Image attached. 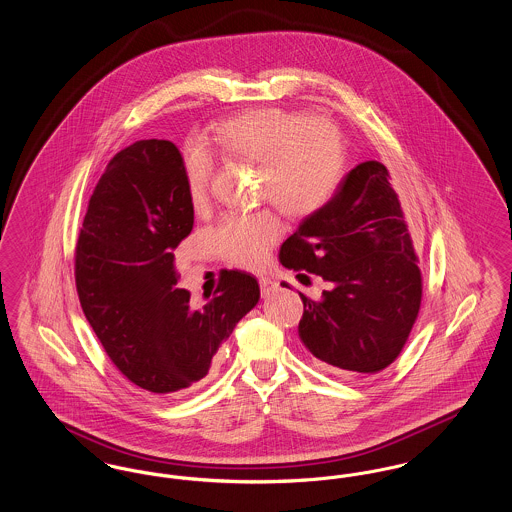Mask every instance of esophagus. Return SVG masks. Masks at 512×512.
<instances>
[{
  "instance_id": "esophagus-1",
  "label": "esophagus",
  "mask_w": 512,
  "mask_h": 512,
  "mask_svg": "<svg viewBox=\"0 0 512 512\" xmlns=\"http://www.w3.org/2000/svg\"><path fill=\"white\" fill-rule=\"evenodd\" d=\"M259 286H261V295L263 297H268V295H272V293L278 290V284L272 278H268V276H261L259 278Z\"/></svg>"
}]
</instances>
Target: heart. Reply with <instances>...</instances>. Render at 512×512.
I'll return each mask as SVG.
<instances>
[{
    "label": "heart",
    "instance_id": "heart-1",
    "mask_svg": "<svg viewBox=\"0 0 512 512\" xmlns=\"http://www.w3.org/2000/svg\"><path fill=\"white\" fill-rule=\"evenodd\" d=\"M209 146L228 159L259 165L261 195L284 215L305 219L318 213L340 188L345 151L340 130L328 121H309L286 109H255L211 130ZM213 159L190 147L184 157V180L194 209L209 197ZM282 224L270 211L226 215L213 230L220 257L238 267H259L280 238Z\"/></svg>",
    "mask_w": 512,
    "mask_h": 512
}]
</instances>
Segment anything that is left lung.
<instances>
[{
  "label": "left lung",
  "mask_w": 512,
  "mask_h": 512,
  "mask_svg": "<svg viewBox=\"0 0 512 512\" xmlns=\"http://www.w3.org/2000/svg\"><path fill=\"white\" fill-rule=\"evenodd\" d=\"M416 261L390 172L378 161L357 165L280 247L299 280L305 269L330 284L318 301L299 293V338L318 366L374 374L397 359L422 299Z\"/></svg>",
  "instance_id": "obj_1"
}]
</instances>
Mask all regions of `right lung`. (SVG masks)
<instances>
[{"label":"right lung","mask_w":512,"mask_h":512,"mask_svg":"<svg viewBox=\"0 0 512 512\" xmlns=\"http://www.w3.org/2000/svg\"><path fill=\"white\" fill-rule=\"evenodd\" d=\"M192 228L178 147L140 140L109 161L76 244L84 315L113 365L153 393L203 380L220 343L261 297L255 276L220 270L213 299L194 307L174 270V249Z\"/></svg>","instance_id":"1"}]
</instances>
